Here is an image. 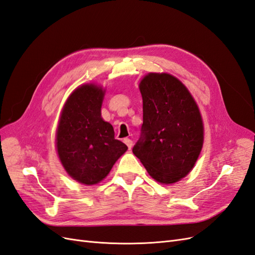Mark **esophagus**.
Wrapping results in <instances>:
<instances>
[{"label":"esophagus","mask_w":255,"mask_h":255,"mask_svg":"<svg viewBox=\"0 0 255 255\" xmlns=\"http://www.w3.org/2000/svg\"><path fill=\"white\" fill-rule=\"evenodd\" d=\"M124 142L126 143V145L128 146V148H129V149L132 147V140H130V139L126 138V139H124Z\"/></svg>","instance_id":"obj_1"}]
</instances>
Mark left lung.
<instances>
[{
	"label": "left lung",
	"instance_id": "8db88e82",
	"mask_svg": "<svg viewBox=\"0 0 255 255\" xmlns=\"http://www.w3.org/2000/svg\"><path fill=\"white\" fill-rule=\"evenodd\" d=\"M139 88L141 135L132 152L151 177L172 184L190 173L204 143V124L190 91L177 77L148 73Z\"/></svg>",
	"mask_w": 255,
	"mask_h": 255
}]
</instances>
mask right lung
<instances>
[{
	"instance_id": "right-lung-1",
	"label": "right lung",
	"mask_w": 255,
	"mask_h": 255,
	"mask_svg": "<svg viewBox=\"0 0 255 255\" xmlns=\"http://www.w3.org/2000/svg\"><path fill=\"white\" fill-rule=\"evenodd\" d=\"M104 90L94 84L76 88L62 109L56 133L57 152L71 178L85 185L99 183L127 145L101 117Z\"/></svg>"
}]
</instances>
